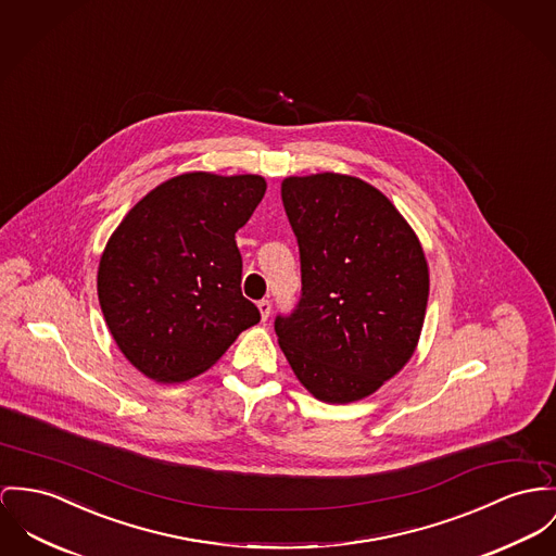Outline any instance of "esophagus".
Wrapping results in <instances>:
<instances>
[{
  "instance_id": "34e87169",
  "label": "esophagus",
  "mask_w": 556,
  "mask_h": 556,
  "mask_svg": "<svg viewBox=\"0 0 556 556\" xmlns=\"http://www.w3.org/2000/svg\"><path fill=\"white\" fill-rule=\"evenodd\" d=\"M257 308H260V315H262V319L266 321V319H268V315H270V308H273V304H270V300H260V302H257Z\"/></svg>"
}]
</instances>
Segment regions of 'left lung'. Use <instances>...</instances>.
Instances as JSON below:
<instances>
[{
	"label": "left lung",
	"mask_w": 556,
	"mask_h": 556,
	"mask_svg": "<svg viewBox=\"0 0 556 556\" xmlns=\"http://www.w3.org/2000/svg\"><path fill=\"white\" fill-rule=\"evenodd\" d=\"M281 199L302 290L296 308L275 317L279 346L317 400H362L415 353L429 296L424 248L383 192L357 177H286Z\"/></svg>",
	"instance_id": "left-lung-1"
}]
</instances>
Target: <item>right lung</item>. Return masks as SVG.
<instances>
[{
	"mask_svg": "<svg viewBox=\"0 0 556 556\" xmlns=\"http://www.w3.org/2000/svg\"><path fill=\"white\" fill-rule=\"evenodd\" d=\"M266 192L260 175L184 173L148 192L110 237L97 292L128 362L156 383H181L256 326L241 292L235 232Z\"/></svg>",
	"mask_w": 556,
	"mask_h": 556,
	"instance_id": "right-lung-1",
	"label": "right lung"
}]
</instances>
